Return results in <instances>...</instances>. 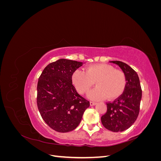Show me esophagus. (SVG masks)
<instances>
[{
	"label": "esophagus",
	"instance_id": "1",
	"mask_svg": "<svg viewBox=\"0 0 161 161\" xmlns=\"http://www.w3.org/2000/svg\"><path fill=\"white\" fill-rule=\"evenodd\" d=\"M96 104H97V103H96L95 101H90V105L91 106H93V105H95Z\"/></svg>",
	"mask_w": 161,
	"mask_h": 161
}]
</instances>
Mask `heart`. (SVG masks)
Segmentation results:
<instances>
[{"mask_svg":"<svg viewBox=\"0 0 161 161\" xmlns=\"http://www.w3.org/2000/svg\"><path fill=\"white\" fill-rule=\"evenodd\" d=\"M72 80L80 94L88 92L95 82L97 86L88 94L92 99H103L107 97L109 99H115L123 93L126 85L124 72L108 64L91 65L85 71L78 69L73 73Z\"/></svg>","mask_w":161,"mask_h":161,"instance_id":"1","label":"heart"}]
</instances>
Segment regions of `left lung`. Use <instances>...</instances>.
<instances>
[{"label":"left lung","mask_w":161,"mask_h":161,"mask_svg":"<svg viewBox=\"0 0 161 161\" xmlns=\"http://www.w3.org/2000/svg\"><path fill=\"white\" fill-rule=\"evenodd\" d=\"M118 64L126 78V85L123 93L112 102L107 103V112L101 116L104 127L114 132L128 129L137 119L142 99L139 77L136 72L125 63L111 61Z\"/></svg>","instance_id":"left-lung-1"}]
</instances>
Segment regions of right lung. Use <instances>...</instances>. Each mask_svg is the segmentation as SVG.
<instances>
[{"mask_svg":"<svg viewBox=\"0 0 161 161\" xmlns=\"http://www.w3.org/2000/svg\"><path fill=\"white\" fill-rule=\"evenodd\" d=\"M82 62L60 59L48 64L39 78L37 105L40 115L50 127L58 132H68L79 125L89 101L80 96L72 76Z\"/></svg>","mask_w":161,"mask_h":161,"instance_id":"1","label":"right lung"}]
</instances>
